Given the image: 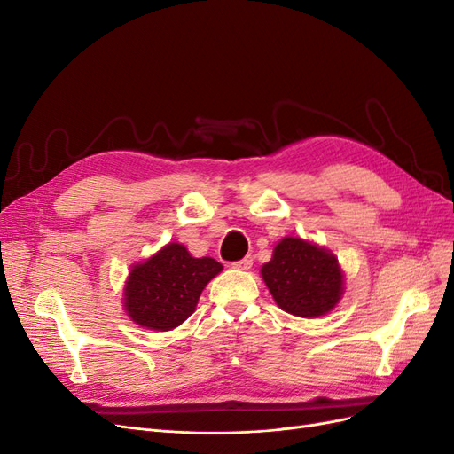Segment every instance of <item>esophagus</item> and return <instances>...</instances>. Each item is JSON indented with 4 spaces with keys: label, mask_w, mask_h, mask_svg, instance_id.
Returning <instances> with one entry per match:
<instances>
[{
    "label": "esophagus",
    "mask_w": 454,
    "mask_h": 454,
    "mask_svg": "<svg viewBox=\"0 0 454 454\" xmlns=\"http://www.w3.org/2000/svg\"><path fill=\"white\" fill-rule=\"evenodd\" d=\"M252 265H254V259H252L250 255H246L244 259H240V261H235V263H232V269H239V270H248V269H252Z\"/></svg>",
    "instance_id": "obj_1"
}]
</instances>
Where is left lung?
<instances>
[{
    "label": "left lung",
    "mask_w": 454,
    "mask_h": 454,
    "mask_svg": "<svg viewBox=\"0 0 454 454\" xmlns=\"http://www.w3.org/2000/svg\"><path fill=\"white\" fill-rule=\"evenodd\" d=\"M261 277L277 305L301 318L327 314L345 290L337 257L299 237H286L274 246L272 259L261 267Z\"/></svg>",
    "instance_id": "obj_1"
}]
</instances>
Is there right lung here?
Listing matches in <instances>:
<instances>
[{"label":"right lung","instance_id":"right-lung-1","mask_svg":"<svg viewBox=\"0 0 454 454\" xmlns=\"http://www.w3.org/2000/svg\"><path fill=\"white\" fill-rule=\"evenodd\" d=\"M222 270L215 259L193 257L184 244L170 242L130 269L125 310L142 327L170 332L195 312L206 284Z\"/></svg>","mask_w":454,"mask_h":454}]
</instances>
